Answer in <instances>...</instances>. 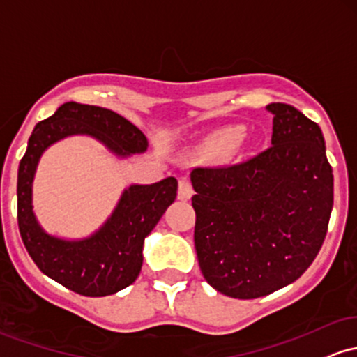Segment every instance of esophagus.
<instances>
[{
    "label": "esophagus",
    "mask_w": 357,
    "mask_h": 357,
    "mask_svg": "<svg viewBox=\"0 0 357 357\" xmlns=\"http://www.w3.org/2000/svg\"><path fill=\"white\" fill-rule=\"evenodd\" d=\"M193 197V186L188 179H181L178 186V198L179 199H190Z\"/></svg>",
    "instance_id": "1"
}]
</instances>
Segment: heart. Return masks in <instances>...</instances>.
Masks as SVG:
<instances>
[{
  "instance_id": "b5f03b06",
  "label": "heart",
  "mask_w": 357,
  "mask_h": 357,
  "mask_svg": "<svg viewBox=\"0 0 357 357\" xmlns=\"http://www.w3.org/2000/svg\"><path fill=\"white\" fill-rule=\"evenodd\" d=\"M244 137V128L238 127H227L218 130L217 134H213L203 146L202 155L205 159H218L223 158L225 154H229L232 149L238 146V142Z\"/></svg>"
}]
</instances>
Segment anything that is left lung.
Segmentation results:
<instances>
[{
  "mask_svg": "<svg viewBox=\"0 0 357 357\" xmlns=\"http://www.w3.org/2000/svg\"><path fill=\"white\" fill-rule=\"evenodd\" d=\"M266 108L271 147L244 162L191 172L199 269L210 287L238 300L298 280L322 248L334 205L319 125L291 105Z\"/></svg>",
  "mask_w": 357,
  "mask_h": 357,
  "instance_id": "obj_1",
  "label": "left lung"
}]
</instances>
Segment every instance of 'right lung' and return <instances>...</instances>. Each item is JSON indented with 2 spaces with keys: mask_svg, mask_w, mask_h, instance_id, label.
<instances>
[{
  "mask_svg": "<svg viewBox=\"0 0 357 357\" xmlns=\"http://www.w3.org/2000/svg\"><path fill=\"white\" fill-rule=\"evenodd\" d=\"M70 135H89L119 158L142 154L147 139L134 123L112 109L69 101L35 125L18 167V229L37 268L50 280L84 296H107L127 288L142 268L144 238L176 199L178 181L132 185L121 193L108 220L86 238L50 236L37 222L32 183L42 154Z\"/></svg>",
  "mask_w": 357,
  "mask_h": 357,
  "instance_id": "obj_1",
  "label": "right lung"
}]
</instances>
